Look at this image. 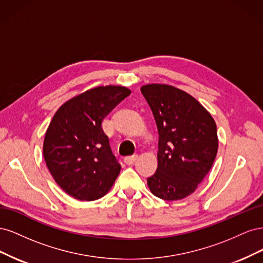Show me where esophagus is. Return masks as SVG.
<instances>
[{
    "mask_svg": "<svg viewBox=\"0 0 263 263\" xmlns=\"http://www.w3.org/2000/svg\"><path fill=\"white\" fill-rule=\"evenodd\" d=\"M137 158H138V156H137V155L128 156V157H125L124 161H125V163H126V164H133V163H135V161L137 160Z\"/></svg>",
    "mask_w": 263,
    "mask_h": 263,
    "instance_id": "obj_1",
    "label": "esophagus"
}]
</instances>
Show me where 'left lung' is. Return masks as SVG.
Instances as JSON below:
<instances>
[{"label":"left lung","mask_w":263,"mask_h":263,"mask_svg":"<svg viewBox=\"0 0 263 263\" xmlns=\"http://www.w3.org/2000/svg\"><path fill=\"white\" fill-rule=\"evenodd\" d=\"M156 119L158 168L147 179L151 193L165 201L192 194L217 155V128L212 115L193 97L168 84L141 86Z\"/></svg>","instance_id":"1"}]
</instances>
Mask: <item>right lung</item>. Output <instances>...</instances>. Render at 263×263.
Here are the masks:
<instances>
[{"label": "right lung", "mask_w": 263, "mask_h": 263, "mask_svg": "<svg viewBox=\"0 0 263 263\" xmlns=\"http://www.w3.org/2000/svg\"><path fill=\"white\" fill-rule=\"evenodd\" d=\"M125 86L87 90L55 112L44 140V158L55 183L80 201L104 196L121 171L102 122L130 94Z\"/></svg>", "instance_id": "obj_1"}]
</instances>
